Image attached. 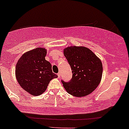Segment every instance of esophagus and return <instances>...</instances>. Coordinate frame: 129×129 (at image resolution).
Listing matches in <instances>:
<instances>
[{
    "mask_svg": "<svg viewBox=\"0 0 129 129\" xmlns=\"http://www.w3.org/2000/svg\"><path fill=\"white\" fill-rule=\"evenodd\" d=\"M57 76H58V77H59H59H61V73H60V72L58 73V74H57Z\"/></svg>",
    "mask_w": 129,
    "mask_h": 129,
    "instance_id": "34e87169",
    "label": "esophagus"
}]
</instances>
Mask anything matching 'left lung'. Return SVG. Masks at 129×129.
Masks as SVG:
<instances>
[{"mask_svg": "<svg viewBox=\"0 0 129 129\" xmlns=\"http://www.w3.org/2000/svg\"><path fill=\"white\" fill-rule=\"evenodd\" d=\"M64 55L72 70L69 81H61L68 94L76 97L88 95L101 81L103 67L100 59L90 49L70 46L64 50Z\"/></svg>", "mask_w": 129, "mask_h": 129, "instance_id": "1", "label": "left lung"}]
</instances>
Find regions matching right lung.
Returning <instances> with one entry per match:
<instances>
[{
  "instance_id": "add662e5",
  "label": "right lung",
  "mask_w": 129,
  "mask_h": 129,
  "mask_svg": "<svg viewBox=\"0 0 129 129\" xmlns=\"http://www.w3.org/2000/svg\"><path fill=\"white\" fill-rule=\"evenodd\" d=\"M46 50L37 48L26 52L19 59L16 78L20 86L33 95H41L57 75L53 73L50 62L45 59Z\"/></svg>"
}]
</instances>
